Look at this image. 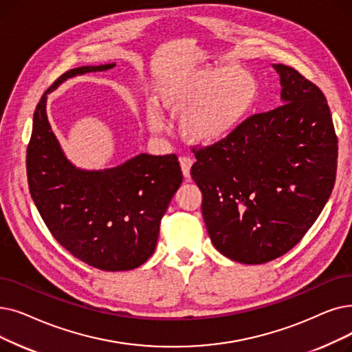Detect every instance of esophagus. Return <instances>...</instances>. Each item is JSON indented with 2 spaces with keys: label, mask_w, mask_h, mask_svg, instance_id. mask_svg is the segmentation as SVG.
Segmentation results:
<instances>
[{
  "label": "esophagus",
  "mask_w": 352,
  "mask_h": 352,
  "mask_svg": "<svg viewBox=\"0 0 352 352\" xmlns=\"http://www.w3.org/2000/svg\"><path fill=\"white\" fill-rule=\"evenodd\" d=\"M192 158L190 157H181L179 158V165H181V170L182 174H184L186 178H190V171H191V166H192Z\"/></svg>",
  "instance_id": "esophagus-1"
}]
</instances>
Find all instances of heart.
Wrapping results in <instances>:
<instances>
[{"label":"heart","mask_w":352,"mask_h":352,"mask_svg":"<svg viewBox=\"0 0 352 352\" xmlns=\"http://www.w3.org/2000/svg\"><path fill=\"white\" fill-rule=\"evenodd\" d=\"M254 76L241 67L206 66L191 69L160 86V99L173 115H181L179 132L192 144H214L232 135L257 99ZM152 132L164 128L155 104L146 109Z\"/></svg>","instance_id":"b5f03b06"}]
</instances>
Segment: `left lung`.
I'll return each mask as SVG.
<instances>
[{"mask_svg":"<svg viewBox=\"0 0 352 352\" xmlns=\"http://www.w3.org/2000/svg\"><path fill=\"white\" fill-rule=\"evenodd\" d=\"M282 104L243 120L223 141L194 148L191 177L203 192L208 236L221 254L262 265L299 243L337 177L338 140L316 85L285 65Z\"/></svg>","mask_w":352,"mask_h":352,"instance_id":"left-lung-1","label":"left lung"}]
</instances>
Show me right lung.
I'll list each match as a JSON object with an SVG mask.
<instances>
[{
    "label": "right lung",
    "instance_id": "right-lung-1",
    "mask_svg": "<svg viewBox=\"0 0 352 352\" xmlns=\"http://www.w3.org/2000/svg\"><path fill=\"white\" fill-rule=\"evenodd\" d=\"M112 67L72 69L44 91L27 148V179L41 219L67 252L96 269L120 272L140 267L155 252L161 219L182 182L178 158L140 154L108 170H80L65 157L45 113L52 89Z\"/></svg>",
    "mask_w": 352,
    "mask_h": 352
}]
</instances>
